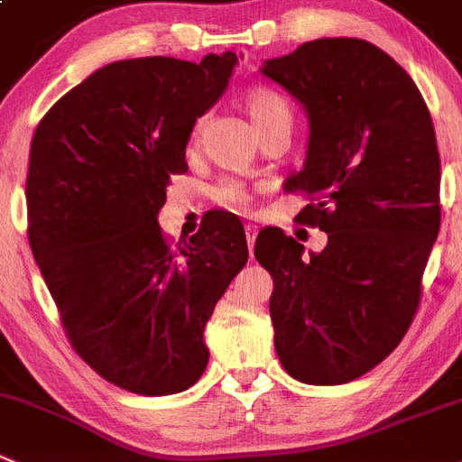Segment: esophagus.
<instances>
[{"mask_svg": "<svg viewBox=\"0 0 462 462\" xmlns=\"http://www.w3.org/2000/svg\"><path fill=\"white\" fill-rule=\"evenodd\" d=\"M245 236H247L249 252H252L254 243H256V236H258V226H256V224H247V226H245Z\"/></svg>", "mask_w": 462, "mask_h": 462, "instance_id": "1", "label": "esophagus"}]
</instances>
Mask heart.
Returning <instances> with one entry per match:
<instances>
[{"label":"heart","mask_w":462,"mask_h":462,"mask_svg":"<svg viewBox=\"0 0 462 462\" xmlns=\"http://www.w3.org/2000/svg\"><path fill=\"white\" fill-rule=\"evenodd\" d=\"M240 102H243L247 116L252 117L258 134L276 125H292V108H290L288 99L272 88H247L240 97ZM197 134H199V125L192 129V140L197 138ZM217 199L226 206H234V208H245L249 204V192L240 183H224L217 188Z\"/></svg>","instance_id":"b5f03b06"}]
</instances>
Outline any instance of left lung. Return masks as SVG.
<instances>
[{
  "label": "left lung",
  "instance_id": "8db88e82",
  "mask_svg": "<svg viewBox=\"0 0 462 462\" xmlns=\"http://www.w3.org/2000/svg\"><path fill=\"white\" fill-rule=\"evenodd\" d=\"M304 106V170L285 181L310 204L297 222L328 236L319 254L281 228L258 234L274 279L270 315L281 365L340 385L402 342L440 231V153L431 113L406 69L358 38H319L261 69Z\"/></svg>",
  "mask_w": 462,
  "mask_h": 462
}]
</instances>
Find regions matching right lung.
<instances>
[{
	"instance_id": "1",
	"label": "right lung",
	"mask_w": 462,
	"mask_h": 462,
	"mask_svg": "<svg viewBox=\"0 0 462 462\" xmlns=\"http://www.w3.org/2000/svg\"><path fill=\"white\" fill-rule=\"evenodd\" d=\"M238 56H147L97 69L38 125L29 152V245L74 351L144 397L188 390L208 365L206 322L247 263L236 215L172 245L158 210L188 172L197 117Z\"/></svg>"
}]
</instances>
